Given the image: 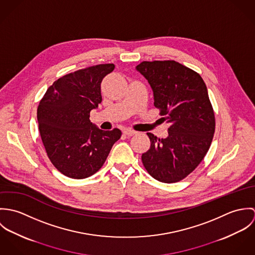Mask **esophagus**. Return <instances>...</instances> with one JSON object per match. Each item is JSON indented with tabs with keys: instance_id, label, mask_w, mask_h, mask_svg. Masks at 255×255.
Returning a JSON list of instances; mask_svg holds the SVG:
<instances>
[{
	"instance_id": "34e87169",
	"label": "esophagus",
	"mask_w": 255,
	"mask_h": 255,
	"mask_svg": "<svg viewBox=\"0 0 255 255\" xmlns=\"http://www.w3.org/2000/svg\"><path fill=\"white\" fill-rule=\"evenodd\" d=\"M123 132H124V134H125V135H128V136H132V135H134V134L136 133V131L131 130V129H129V128L125 129Z\"/></svg>"
}]
</instances>
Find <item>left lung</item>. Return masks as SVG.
I'll list each match as a JSON object with an SVG mask.
<instances>
[{"label":"left lung","instance_id":"left-lung-1","mask_svg":"<svg viewBox=\"0 0 255 255\" xmlns=\"http://www.w3.org/2000/svg\"><path fill=\"white\" fill-rule=\"evenodd\" d=\"M136 70L148 80L161 119L170 125L166 138L147 133L151 145L141 156L143 166L159 182H180L203 160L215 132L206 84L176 61H144Z\"/></svg>","mask_w":255,"mask_h":255}]
</instances>
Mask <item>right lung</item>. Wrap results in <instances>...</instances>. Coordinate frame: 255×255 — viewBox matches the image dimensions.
I'll list each match as a JSON object with an SVG mask.
<instances>
[{
	"label": "right lung",
	"mask_w": 255,
	"mask_h": 255,
	"mask_svg": "<svg viewBox=\"0 0 255 255\" xmlns=\"http://www.w3.org/2000/svg\"><path fill=\"white\" fill-rule=\"evenodd\" d=\"M114 69V64H103L66 74L47 89L39 103L43 145L51 163L69 178L85 179L98 172L121 138L119 128L102 130L89 120L90 111L102 101L101 82Z\"/></svg>",
	"instance_id": "obj_1"
}]
</instances>
